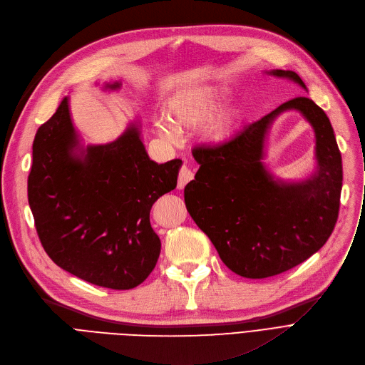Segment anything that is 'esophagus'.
Wrapping results in <instances>:
<instances>
[{
    "label": "esophagus",
    "instance_id": "1",
    "mask_svg": "<svg viewBox=\"0 0 365 365\" xmlns=\"http://www.w3.org/2000/svg\"><path fill=\"white\" fill-rule=\"evenodd\" d=\"M192 177H195V174H192V170L188 168V166H182L180 169V175H178V188H184L191 180Z\"/></svg>",
    "mask_w": 365,
    "mask_h": 365
}]
</instances>
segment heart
I'll return each instance as SVG.
<instances>
[{"label":"heart","mask_w":365,"mask_h":365,"mask_svg":"<svg viewBox=\"0 0 365 365\" xmlns=\"http://www.w3.org/2000/svg\"><path fill=\"white\" fill-rule=\"evenodd\" d=\"M230 96V88L224 85H205L200 88L185 90L174 96L169 103V115L174 123L181 128L196 126L206 122L225 103ZM243 116L242 107H234L217 118H213L206 126V137L212 143H224L232 137L240 125ZM158 131L163 137H174V126L165 122H158Z\"/></svg>","instance_id":"heart-1"}]
</instances>
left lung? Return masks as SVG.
Listing matches in <instances>:
<instances>
[{
    "label": "left lung",
    "mask_w": 365,
    "mask_h": 365,
    "mask_svg": "<svg viewBox=\"0 0 365 365\" xmlns=\"http://www.w3.org/2000/svg\"><path fill=\"white\" fill-rule=\"evenodd\" d=\"M287 78L307 90L292 71ZM286 110H297L316 133L317 173L302 183L274 180L262 163L267 130ZM200 165L184 188L187 210L222 262L246 278H267L307 261L334 230L341 191V156L330 119L311 98L294 97L218 145H197Z\"/></svg>",
    "instance_id": "left-lung-1"
}]
</instances>
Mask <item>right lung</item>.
<instances>
[{
	"label": "right lung",
	"mask_w": 365,
	"mask_h": 365,
	"mask_svg": "<svg viewBox=\"0 0 365 365\" xmlns=\"http://www.w3.org/2000/svg\"><path fill=\"white\" fill-rule=\"evenodd\" d=\"M180 168V159L150 160L135 123L112 143L82 148L64 97L32 145L28 199L42 247L91 284L137 287L160 255L150 209L177 187Z\"/></svg>",
	"instance_id": "obj_1"
}]
</instances>
